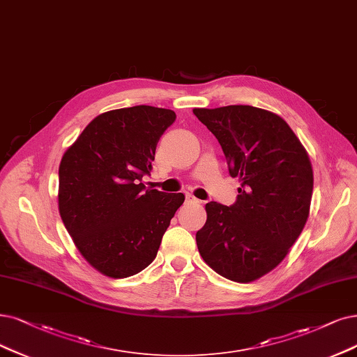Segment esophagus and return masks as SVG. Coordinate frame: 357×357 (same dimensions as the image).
Here are the masks:
<instances>
[{
	"label": "esophagus",
	"mask_w": 357,
	"mask_h": 357,
	"mask_svg": "<svg viewBox=\"0 0 357 357\" xmlns=\"http://www.w3.org/2000/svg\"><path fill=\"white\" fill-rule=\"evenodd\" d=\"M185 202H187V203H199V200H197L195 197H194L192 194H190V192L185 194Z\"/></svg>",
	"instance_id": "1"
}]
</instances>
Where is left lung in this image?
Masks as SVG:
<instances>
[{"mask_svg":"<svg viewBox=\"0 0 357 357\" xmlns=\"http://www.w3.org/2000/svg\"><path fill=\"white\" fill-rule=\"evenodd\" d=\"M192 113L218 138L231 176L241 182L232 206L206 204L197 247L223 278L256 281L280 265L306 225L313 191L309 154L272 112L227 105Z\"/></svg>","mask_w":357,"mask_h":357,"instance_id":"8db88e82","label":"left lung"}]
</instances>
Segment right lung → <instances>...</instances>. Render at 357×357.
Segmentation results:
<instances>
[{"label": "right lung", "mask_w": 357, "mask_h": 357, "mask_svg": "<svg viewBox=\"0 0 357 357\" xmlns=\"http://www.w3.org/2000/svg\"><path fill=\"white\" fill-rule=\"evenodd\" d=\"M174 110L135 105L101 113L66 150L59 212L79 253L100 273L128 278L155 259L182 192L145 190Z\"/></svg>", "instance_id": "add662e5"}]
</instances>
